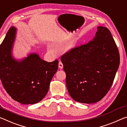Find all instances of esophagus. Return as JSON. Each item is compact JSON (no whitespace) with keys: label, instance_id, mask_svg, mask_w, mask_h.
I'll use <instances>...</instances> for the list:
<instances>
[{"label":"esophagus","instance_id":"34e87169","mask_svg":"<svg viewBox=\"0 0 127 127\" xmlns=\"http://www.w3.org/2000/svg\"><path fill=\"white\" fill-rule=\"evenodd\" d=\"M59 68H60V69H63V64L62 63V62L60 61L59 62Z\"/></svg>","mask_w":127,"mask_h":127}]
</instances>
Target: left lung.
Masks as SVG:
<instances>
[{
  "mask_svg": "<svg viewBox=\"0 0 127 127\" xmlns=\"http://www.w3.org/2000/svg\"><path fill=\"white\" fill-rule=\"evenodd\" d=\"M61 61L69 95L76 102L89 104L99 101L109 91L120 56L109 30L99 26L91 41L64 54Z\"/></svg>",
  "mask_w": 127,
  "mask_h": 127,
  "instance_id": "8db88e82",
  "label": "left lung"
}]
</instances>
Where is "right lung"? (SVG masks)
I'll return each instance as SVG.
<instances>
[{
    "label": "right lung",
    "mask_w": 127,
    "mask_h": 127,
    "mask_svg": "<svg viewBox=\"0 0 127 127\" xmlns=\"http://www.w3.org/2000/svg\"><path fill=\"white\" fill-rule=\"evenodd\" d=\"M16 28H9L0 45V78L13 99L20 103L35 104L45 97L52 78L58 69V60L47 62L37 54L21 60L14 59L12 50Z\"/></svg>",
    "instance_id": "1"
}]
</instances>
